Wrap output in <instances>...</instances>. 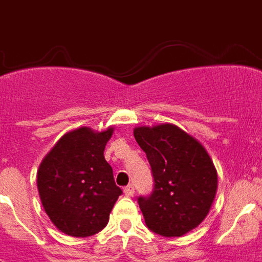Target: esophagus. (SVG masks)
<instances>
[{
  "instance_id": "obj_1",
  "label": "esophagus",
  "mask_w": 262,
  "mask_h": 262,
  "mask_svg": "<svg viewBox=\"0 0 262 262\" xmlns=\"http://www.w3.org/2000/svg\"><path fill=\"white\" fill-rule=\"evenodd\" d=\"M123 193H125V195H127V197H132V195L135 194V186H133V185H127V186L123 189Z\"/></svg>"
}]
</instances>
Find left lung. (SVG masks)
Here are the masks:
<instances>
[{
    "label": "left lung",
    "instance_id": "8db88e82",
    "mask_svg": "<svg viewBox=\"0 0 262 262\" xmlns=\"http://www.w3.org/2000/svg\"><path fill=\"white\" fill-rule=\"evenodd\" d=\"M152 167L155 190L139 205L149 230L163 236H182L209 213L217 171L204 145L172 123L133 129Z\"/></svg>",
    "mask_w": 262,
    "mask_h": 262
}]
</instances>
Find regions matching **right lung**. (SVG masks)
Wrapping results in <instances>:
<instances>
[{
	"label": "right lung",
	"instance_id": "add662e5",
	"mask_svg": "<svg viewBox=\"0 0 262 262\" xmlns=\"http://www.w3.org/2000/svg\"><path fill=\"white\" fill-rule=\"evenodd\" d=\"M113 133L114 126L67 132L39 164L36 185L45 212L67 235L84 238L103 230L122 194L104 159Z\"/></svg>",
	"mask_w": 262,
	"mask_h": 262
}]
</instances>
